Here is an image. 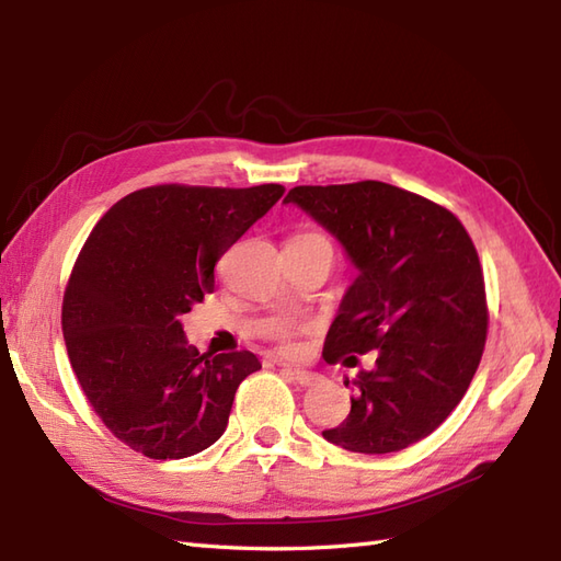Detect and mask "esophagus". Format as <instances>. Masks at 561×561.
Segmentation results:
<instances>
[{
	"label": "esophagus",
	"instance_id": "1",
	"mask_svg": "<svg viewBox=\"0 0 561 561\" xmlns=\"http://www.w3.org/2000/svg\"><path fill=\"white\" fill-rule=\"evenodd\" d=\"M282 371L287 374V376L294 380V383H299V386H304V388H311V386H316L318 380H320L318 374L304 371V368H294V366H287V364H282Z\"/></svg>",
	"mask_w": 561,
	"mask_h": 561
}]
</instances>
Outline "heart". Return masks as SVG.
I'll use <instances>...</instances> for the list:
<instances>
[{
	"instance_id": "heart-1",
	"label": "heart",
	"mask_w": 561,
	"mask_h": 561,
	"mask_svg": "<svg viewBox=\"0 0 561 561\" xmlns=\"http://www.w3.org/2000/svg\"><path fill=\"white\" fill-rule=\"evenodd\" d=\"M282 347L287 350V352H291V350H294V342H291V337H289V335H284V337H282Z\"/></svg>"
}]
</instances>
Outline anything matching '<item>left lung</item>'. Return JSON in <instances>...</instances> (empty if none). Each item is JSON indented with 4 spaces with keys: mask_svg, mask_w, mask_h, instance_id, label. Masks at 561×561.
<instances>
[{
    "mask_svg": "<svg viewBox=\"0 0 561 561\" xmlns=\"http://www.w3.org/2000/svg\"><path fill=\"white\" fill-rule=\"evenodd\" d=\"M294 202L347 250L359 277L332 320L323 356L359 371L352 410L323 436L344 450L396 453L426 438L456 410L478 371L490 311L472 238L456 214L380 183L299 185Z\"/></svg>",
    "mask_w": 561,
    "mask_h": 561,
    "instance_id": "1",
    "label": "left lung"
}]
</instances>
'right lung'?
I'll return each mask as SVG.
<instances>
[{
	"label": "right lung",
	"mask_w": 561,
	"mask_h": 561,
	"mask_svg": "<svg viewBox=\"0 0 561 561\" xmlns=\"http://www.w3.org/2000/svg\"><path fill=\"white\" fill-rule=\"evenodd\" d=\"M284 195L151 185L103 214L71 267L62 332L83 396L125 446L153 460L209 448L229 424L253 352L199 354L181 316L214 291V267Z\"/></svg>",
	"instance_id": "1"
}]
</instances>
